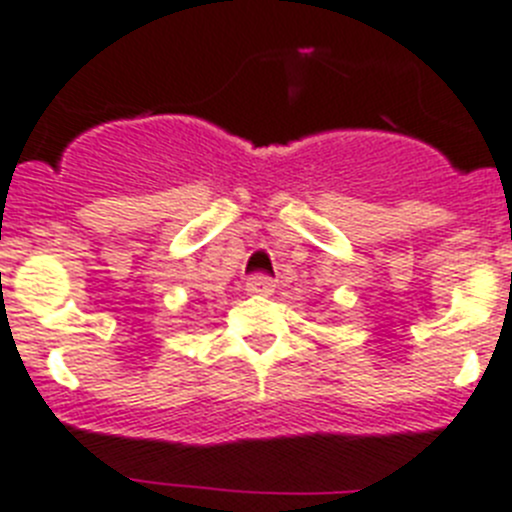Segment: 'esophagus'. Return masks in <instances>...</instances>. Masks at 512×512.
Segmentation results:
<instances>
[{
    "label": "esophagus",
    "instance_id": "obj_1",
    "mask_svg": "<svg viewBox=\"0 0 512 512\" xmlns=\"http://www.w3.org/2000/svg\"><path fill=\"white\" fill-rule=\"evenodd\" d=\"M246 290L253 295H272L274 292V279L266 274H251L246 282Z\"/></svg>",
    "mask_w": 512,
    "mask_h": 512
}]
</instances>
